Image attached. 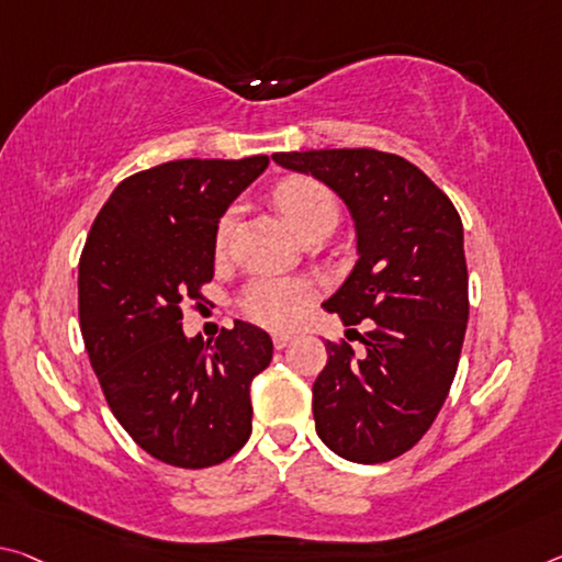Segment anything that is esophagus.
I'll use <instances>...</instances> for the list:
<instances>
[{"label":"esophagus","mask_w":562,"mask_h":562,"mask_svg":"<svg viewBox=\"0 0 562 562\" xmlns=\"http://www.w3.org/2000/svg\"><path fill=\"white\" fill-rule=\"evenodd\" d=\"M272 342H274V347H278V350H284V347H288L290 342H295V335H292V333H274Z\"/></svg>","instance_id":"esophagus-1"}]
</instances>
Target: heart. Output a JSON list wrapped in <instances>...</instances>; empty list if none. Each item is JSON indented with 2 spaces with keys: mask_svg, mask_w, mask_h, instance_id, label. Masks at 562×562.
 <instances>
[{
  "mask_svg": "<svg viewBox=\"0 0 562 562\" xmlns=\"http://www.w3.org/2000/svg\"><path fill=\"white\" fill-rule=\"evenodd\" d=\"M274 202H278L284 220L292 229L307 239L317 233H333L340 220V202L325 182L307 175H295L274 187ZM237 207H227L215 227V245L222 249L227 245L235 229ZM313 284L297 278H278V274H260L249 280L239 295V313L267 329H290L295 327L307 307L313 305Z\"/></svg>",
  "mask_w": 562,
  "mask_h": 562,
  "instance_id": "heart-1",
  "label": "heart"
}]
</instances>
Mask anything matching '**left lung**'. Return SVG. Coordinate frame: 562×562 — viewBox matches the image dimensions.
I'll return each mask as SVG.
<instances>
[{"label": "left lung", "mask_w": 562, "mask_h": 562, "mask_svg": "<svg viewBox=\"0 0 562 562\" xmlns=\"http://www.w3.org/2000/svg\"><path fill=\"white\" fill-rule=\"evenodd\" d=\"M272 159L340 194L358 233V262L325 310L347 327L364 319V352L325 342L327 364L313 385L317 435L362 465L400 458L438 417L465 340L468 265L456 204L423 169L378 149Z\"/></svg>", "instance_id": "8db88e82"}]
</instances>
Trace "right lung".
Returning <instances> with one entry per match:
<instances>
[{
	"label": "right lung",
	"mask_w": 562,
	"mask_h": 562,
	"mask_svg": "<svg viewBox=\"0 0 562 562\" xmlns=\"http://www.w3.org/2000/svg\"><path fill=\"white\" fill-rule=\"evenodd\" d=\"M270 157L175 159L127 177L79 257V327L106 405L142 450L175 468L220 465L252 432L265 329L235 319L215 345L182 333V307L215 274V227Z\"/></svg>",
	"instance_id": "1"
}]
</instances>
